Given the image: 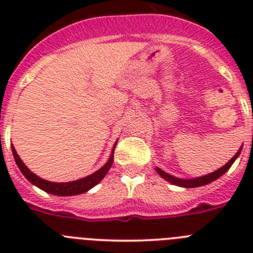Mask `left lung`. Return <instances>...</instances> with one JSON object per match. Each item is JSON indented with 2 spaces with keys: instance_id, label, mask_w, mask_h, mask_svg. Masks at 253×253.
<instances>
[{
  "instance_id": "left-lung-1",
  "label": "left lung",
  "mask_w": 253,
  "mask_h": 253,
  "mask_svg": "<svg viewBox=\"0 0 253 253\" xmlns=\"http://www.w3.org/2000/svg\"><path fill=\"white\" fill-rule=\"evenodd\" d=\"M241 151H242V147H241V148L238 149V152H237V153L234 154V156L231 158V160H229L227 163H225L224 166L220 167V169H216V171L211 172V173H208V175L200 176V177H195V178H178V177H175V176L169 175V173H167V172H165V171H163V169H161L160 167H156V171H157V173L161 176V177L165 178V180H166V181H169V184L176 185V186L186 187V189H189V187L204 186V185L210 184V182H213V181H215L216 178H219V177H220V176L224 175L225 172H227L228 169H231V166L234 163V161H236L237 158H238V156H240Z\"/></svg>"
}]
</instances>
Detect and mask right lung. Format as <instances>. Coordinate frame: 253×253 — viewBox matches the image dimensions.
<instances>
[{"instance_id":"add662e5","label":"right lung","mask_w":253,"mask_h":253,"mask_svg":"<svg viewBox=\"0 0 253 253\" xmlns=\"http://www.w3.org/2000/svg\"><path fill=\"white\" fill-rule=\"evenodd\" d=\"M116 143L114 144L113 151H111L110 158L107 160V162L105 163L104 166L101 169H99L96 172L91 173V175L86 176L84 178H80V180H75V181H69V182H51V181H46L44 178L39 177L34 173V172H31L28 167L25 166V163L22 162L21 158L19 157V154H17L16 149L15 147L11 146V149H12V154L13 158H15V162H16L17 167L20 169L21 173L30 181L31 184L35 185L39 189L44 190L45 193L48 194H53V195L57 196H72V195H80V194H84L86 191H88L90 189H92L93 186L99 184L100 181L105 177V175L107 173V171L110 169L111 165L114 162V149L116 147Z\"/></svg>"}]
</instances>
